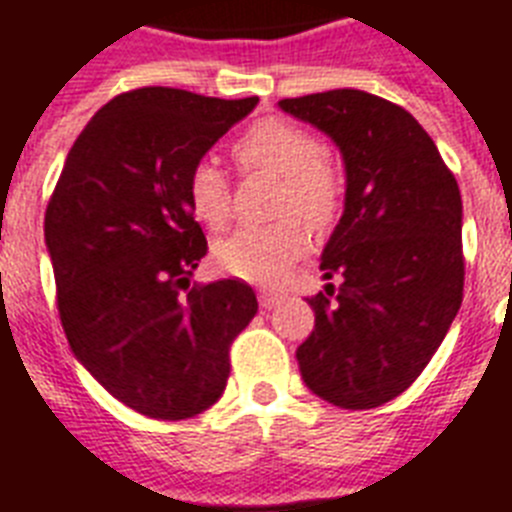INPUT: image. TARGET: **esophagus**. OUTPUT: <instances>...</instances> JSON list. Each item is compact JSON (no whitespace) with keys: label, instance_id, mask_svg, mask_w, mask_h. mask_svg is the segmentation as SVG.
Wrapping results in <instances>:
<instances>
[{"label":"esophagus","instance_id":"obj_1","mask_svg":"<svg viewBox=\"0 0 512 512\" xmlns=\"http://www.w3.org/2000/svg\"><path fill=\"white\" fill-rule=\"evenodd\" d=\"M279 292H268V290H263L260 292V306L263 308H273L276 306V303H279Z\"/></svg>","mask_w":512,"mask_h":512}]
</instances>
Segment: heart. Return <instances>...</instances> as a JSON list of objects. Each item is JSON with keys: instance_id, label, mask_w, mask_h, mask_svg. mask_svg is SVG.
Instances as JSON below:
<instances>
[{"instance_id": "1", "label": "heart", "mask_w": 512, "mask_h": 512, "mask_svg": "<svg viewBox=\"0 0 512 512\" xmlns=\"http://www.w3.org/2000/svg\"><path fill=\"white\" fill-rule=\"evenodd\" d=\"M233 155L244 171L279 179V214H300L303 220L325 228L343 206V179L325 147L306 128L282 117L263 120L241 136ZM187 209L209 230L228 225L233 204L230 185L212 161H198L185 182ZM311 236L295 217L271 228H241L220 239L212 249L214 265L228 276L255 284H276L308 252Z\"/></svg>"}]
</instances>
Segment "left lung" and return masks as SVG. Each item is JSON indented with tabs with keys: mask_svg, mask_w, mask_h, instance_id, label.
Returning a JSON list of instances; mask_svg holds the SVG:
<instances>
[{
	"mask_svg": "<svg viewBox=\"0 0 512 512\" xmlns=\"http://www.w3.org/2000/svg\"><path fill=\"white\" fill-rule=\"evenodd\" d=\"M279 107L325 131L343 155L346 204L308 298L314 330L300 376L338 408L368 411L421 376L464 292L462 195L419 120L373 93L338 88Z\"/></svg>",
	"mask_w": 512,
	"mask_h": 512,
	"instance_id": "1",
	"label": "left lung"
}]
</instances>
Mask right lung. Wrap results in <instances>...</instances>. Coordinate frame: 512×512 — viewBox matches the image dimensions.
<instances>
[{"instance_id":"right-lung-1","label":"right lung","mask_w":512,"mask_h":512,"mask_svg":"<svg viewBox=\"0 0 512 512\" xmlns=\"http://www.w3.org/2000/svg\"><path fill=\"white\" fill-rule=\"evenodd\" d=\"M257 104L179 88L120 93L66 155L45 212L58 317L74 357L120 403L179 421L220 400L230 343L257 314L241 279L193 284L206 236L195 163Z\"/></svg>"}]
</instances>
